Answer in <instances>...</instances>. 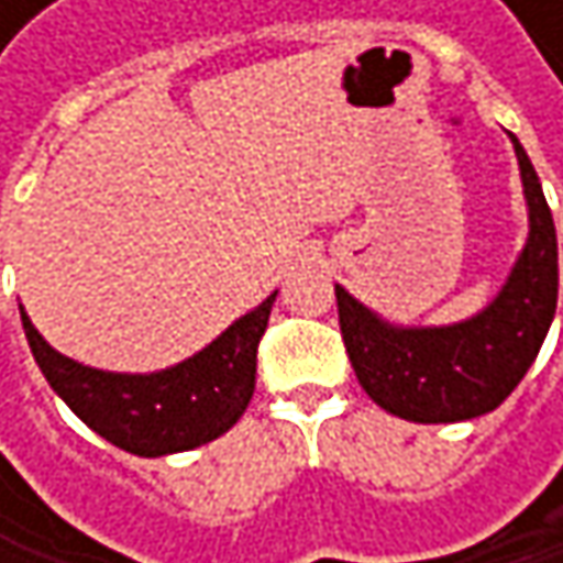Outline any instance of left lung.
Listing matches in <instances>:
<instances>
[{
  "label": "left lung",
  "instance_id": "8db88e82",
  "mask_svg": "<svg viewBox=\"0 0 563 563\" xmlns=\"http://www.w3.org/2000/svg\"><path fill=\"white\" fill-rule=\"evenodd\" d=\"M525 205V247L486 309L450 325H397L335 283L339 325L365 394L413 423H456L496 410L518 388L558 309V234L538 172L508 133Z\"/></svg>",
  "mask_w": 563,
  "mask_h": 563
}]
</instances>
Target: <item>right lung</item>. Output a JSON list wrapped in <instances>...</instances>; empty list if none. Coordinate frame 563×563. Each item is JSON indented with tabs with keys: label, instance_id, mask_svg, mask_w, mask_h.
<instances>
[{
	"label": "right lung",
	"instance_id": "right-lung-1",
	"mask_svg": "<svg viewBox=\"0 0 563 563\" xmlns=\"http://www.w3.org/2000/svg\"><path fill=\"white\" fill-rule=\"evenodd\" d=\"M277 292L234 319L191 358L150 372H103L60 355L22 312L29 349L55 394L103 440L136 456H169L228 433L257 385V345Z\"/></svg>",
	"mask_w": 563,
	"mask_h": 563
}]
</instances>
